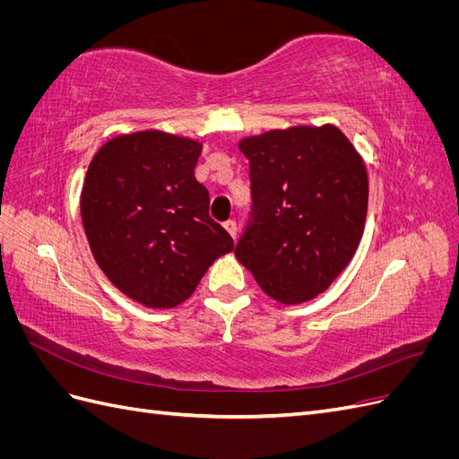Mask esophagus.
<instances>
[{
    "label": "esophagus",
    "instance_id": "34e87169",
    "mask_svg": "<svg viewBox=\"0 0 459 459\" xmlns=\"http://www.w3.org/2000/svg\"><path fill=\"white\" fill-rule=\"evenodd\" d=\"M224 228H226V231L231 235V238H235V235H238V224H235V220L224 221Z\"/></svg>",
    "mask_w": 459,
    "mask_h": 459
}]
</instances>
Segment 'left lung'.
I'll return each mask as SVG.
<instances>
[{"instance_id":"1","label":"left lung","mask_w":459,"mask_h":459,"mask_svg":"<svg viewBox=\"0 0 459 459\" xmlns=\"http://www.w3.org/2000/svg\"><path fill=\"white\" fill-rule=\"evenodd\" d=\"M253 208L235 256L268 297L312 300L356 253L368 214L366 164L333 124L243 137Z\"/></svg>"}]
</instances>
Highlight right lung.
<instances>
[{
	"instance_id": "add662e5",
	"label": "right lung",
	"mask_w": 459,
	"mask_h": 459,
	"mask_svg": "<svg viewBox=\"0 0 459 459\" xmlns=\"http://www.w3.org/2000/svg\"><path fill=\"white\" fill-rule=\"evenodd\" d=\"M201 151L197 140L145 130L113 137L88 166L80 214L91 255L120 293L147 308L182 304L233 251L195 179Z\"/></svg>"
}]
</instances>
